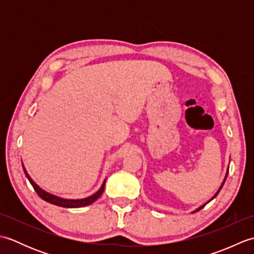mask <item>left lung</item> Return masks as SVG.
<instances>
[{
	"mask_svg": "<svg viewBox=\"0 0 254 254\" xmlns=\"http://www.w3.org/2000/svg\"><path fill=\"white\" fill-rule=\"evenodd\" d=\"M227 176H228V171H227V174H226V177H225V179H224V181H223V183H222V186H220V188H219V190H218V191L216 192V194H215V195H214V196H213L212 198H210V199H209V201H208V202H210V201H212V199H213V198H214L215 196H216V195H217V194L219 193V191H220V190H222V188H223V186H224V183H225V181H226V178H227ZM208 202H207V203H208ZM204 206H205V204H204V205H202V206H201V207H198L197 209H195V210H194V212H193V213H195V212H197V210H199V209H202V208H203Z\"/></svg>",
	"mask_w": 254,
	"mask_h": 254,
	"instance_id": "1",
	"label": "left lung"
}]
</instances>
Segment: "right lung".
<instances>
[{
    "mask_svg": "<svg viewBox=\"0 0 254 254\" xmlns=\"http://www.w3.org/2000/svg\"><path fill=\"white\" fill-rule=\"evenodd\" d=\"M23 169H24V172L25 175L27 177V179L29 180L30 185L32 186V188L35 189V191L37 192L38 195H39L42 199H45L46 202L48 203H51V204H55V205H58V206H61V207H67V208H76V207H83V206H87V205L94 203L97 198H98L102 192H104L105 190V183H106V180L104 181V183H102L101 188L99 189L98 191H97L95 194H93V195H90L88 197H85V198H80V199H67V198H62V197H59V196H56L53 195V194H50L46 192L45 190H42V189L36 185L35 181L31 179L30 176L27 174V171L25 169V167L23 166Z\"/></svg>",
    "mask_w": 254,
    "mask_h": 254,
    "instance_id": "1",
    "label": "right lung"
}]
</instances>
